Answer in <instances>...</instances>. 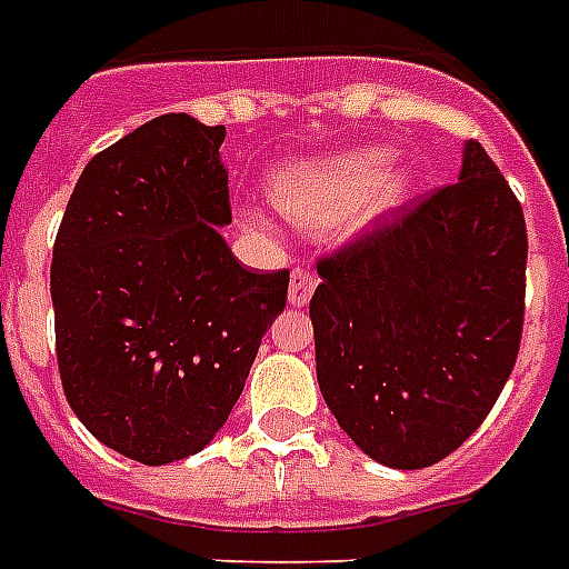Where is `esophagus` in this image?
<instances>
[{
    "mask_svg": "<svg viewBox=\"0 0 569 569\" xmlns=\"http://www.w3.org/2000/svg\"><path fill=\"white\" fill-rule=\"evenodd\" d=\"M316 286H319V280H316L310 268H295L292 277H289V303L292 307H307Z\"/></svg>",
    "mask_w": 569,
    "mask_h": 569,
    "instance_id": "esophagus-1",
    "label": "esophagus"
}]
</instances>
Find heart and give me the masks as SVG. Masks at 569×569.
Instances as JSON below:
<instances>
[{
  "instance_id": "1",
  "label": "heart",
  "mask_w": 569,
  "mask_h": 569,
  "mask_svg": "<svg viewBox=\"0 0 569 569\" xmlns=\"http://www.w3.org/2000/svg\"><path fill=\"white\" fill-rule=\"evenodd\" d=\"M413 186V171L389 162L383 147H360L286 164L274 173L271 194L280 212L301 227L360 232L396 212ZM248 214L262 230H274L271 218L257 206H248Z\"/></svg>"
}]
</instances>
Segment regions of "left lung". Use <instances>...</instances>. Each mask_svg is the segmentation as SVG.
I'll use <instances>...</instances> for the list:
<instances>
[{
	"label": "left lung",
	"instance_id": "8db88e82",
	"mask_svg": "<svg viewBox=\"0 0 569 569\" xmlns=\"http://www.w3.org/2000/svg\"><path fill=\"white\" fill-rule=\"evenodd\" d=\"M526 221L485 147L455 186L319 262L316 378L360 451L422 469L485 422L517 363Z\"/></svg>",
	"mask_w": 569,
	"mask_h": 569
}]
</instances>
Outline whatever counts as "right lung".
<instances>
[{
	"label": "right lung",
	"mask_w": 569,
	"mask_h": 569,
	"mask_svg": "<svg viewBox=\"0 0 569 569\" xmlns=\"http://www.w3.org/2000/svg\"><path fill=\"white\" fill-rule=\"evenodd\" d=\"M227 129L162 114L93 156L52 248L49 292L64 396L123 458L164 467L214 440L289 271L239 266L221 227Z\"/></svg>",
	"instance_id": "add662e5"
}]
</instances>
